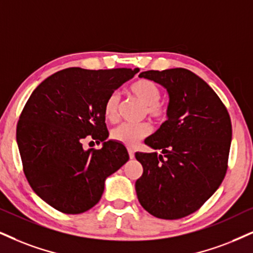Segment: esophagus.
<instances>
[{
  "instance_id": "obj_1",
  "label": "esophagus",
  "mask_w": 253,
  "mask_h": 253,
  "mask_svg": "<svg viewBox=\"0 0 253 253\" xmlns=\"http://www.w3.org/2000/svg\"><path fill=\"white\" fill-rule=\"evenodd\" d=\"M127 152H129V157L132 160V158L135 157V151H133L131 148H127Z\"/></svg>"
}]
</instances>
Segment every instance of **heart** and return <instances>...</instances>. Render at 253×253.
Returning <instances> with one entry per match:
<instances>
[{
  "label": "heart",
  "mask_w": 253,
  "mask_h": 253,
  "mask_svg": "<svg viewBox=\"0 0 253 253\" xmlns=\"http://www.w3.org/2000/svg\"><path fill=\"white\" fill-rule=\"evenodd\" d=\"M127 91L131 96L144 105V112L149 117L157 122H163L169 116V110L162 104V90L155 82L146 79H139L130 84ZM121 97L117 92H112L105 98L103 104V114L109 122L115 123L120 116ZM151 133V126L149 123L138 124H121L111 131V138L114 141L126 146H135L141 139Z\"/></svg>",
  "instance_id": "1"
}]
</instances>
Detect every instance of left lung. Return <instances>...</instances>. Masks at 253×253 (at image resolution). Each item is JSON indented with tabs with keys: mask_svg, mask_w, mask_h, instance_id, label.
Wrapping results in <instances>:
<instances>
[{
	"mask_svg": "<svg viewBox=\"0 0 253 253\" xmlns=\"http://www.w3.org/2000/svg\"><path fill=\"white\" fill-rule=\"evenodd\" d=\"M139 77L169 93V116L145 144L157 152H136L143 174L136 180L143 208L162 219L197 211L219 188L227 170L232 126L227 109L209 84L192 71L149 70Z\"/></svg>",
	"mask_w": 253,
	"mask_h": 253,
	"instance_id": "8db88e82",
	"label": "left lung"
}]
</instances>
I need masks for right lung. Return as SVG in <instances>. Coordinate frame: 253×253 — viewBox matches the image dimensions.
<instances>
[{
  "instance_id": "add662e5",
  "label": "right lung",
  "mask_w": 253,
  "mask_h": 253,
  "mask_svg": "<svg viewBox=\"0 0 253 253\" xmlns=\"http://www.w3.org/2000/svg\"><path fill=\"white\" fill-rule=\"evenodd\" d=\"M138 69L68 68L45 79L21 112L16 141L28 183L40 198L63 213L96 205L108 176L129 160L126 146L105 141V98ZM103 142L84 151V139Z\"/></svg>"
}]
</instances>
